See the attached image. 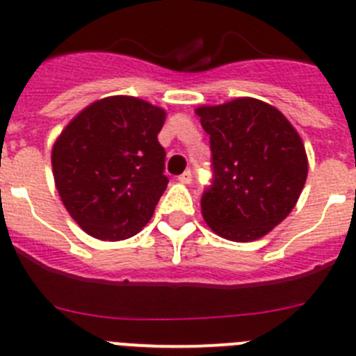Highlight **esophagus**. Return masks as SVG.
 Segmentation results:
<instances>
[{
    "instance_id": "esophagus-1",
    "label": "esophagus",
    "mask_w": 356,
    "mask_h": 356,
    "mask_svg": "<svg viewBox=\"0 0 356 356\" xmlns=\"http://www.w3.org/2000/svg\"><path fill=\"white\" fill-rule=\"evenodd\" d=\"M178 180H180L181 184H187V185L193 184V172H191V171H185L184 175L178 176Z\"/></svg>"
}]
</instances>
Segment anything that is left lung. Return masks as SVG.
Masks as SVG:
<instances>
[{
  "label": "left lung",
  "instance_id": "1",
  "mask_svg": "<svg viewBox=\"0 0 356 356\" xmlns=\"http://www.w3.org/2000/svg\"><path fill=\"white\" fill-rule=\"evenodd\" d=\"M211 140V185L202 214L218 236L254 241L296 207L308 176L300 136L284 115L257 99L196 109Z\"/></svg>",
  "mask_w": 356,
  "mask_h": 356
}]
</instances>
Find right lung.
Returning <instances> with one entry per match:
<instances>
[{"instance_id":"obj_1","label":"right lung","mask_w":356,"mask_h":356,"mask_svg":"<svg viewBox=\"0 0 356 356\" xmlns=\"http://www.w3.org/2000/svg\"><path fill=\"white\" fill-rule=\"evenodd\" d=\"M163 120L162 108L117 95L88 106L60 133L51 149L56 187L84 232L120 241L151 220L169 184Z\"/></svg>"}]
</instances>
